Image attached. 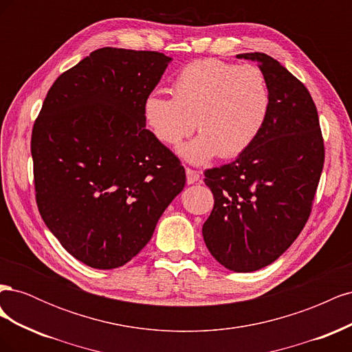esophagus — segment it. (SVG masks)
<instances>
[{
  "mask_svg": "<svg viewBox=\"0 0 352 352\" xmlns=\"http://www.w3.org/2000/svg\"><path fill=\"white\" fill-rule=\"evenodd\" d=\"M198 180H199V173L197 172V170L186 168V182L189 185H192V184L198 182Z\"/></svg>",
  "mask_w": 352,
  "mask_h": 352,
  "instance_id": "obj_1",
  "label": "esophagus"
}]
</instances>
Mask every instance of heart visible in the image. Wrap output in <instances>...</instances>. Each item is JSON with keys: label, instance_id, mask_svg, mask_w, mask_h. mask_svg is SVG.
Masks as SVG:
<instances>
[{"label": "heart", "instance_id": "heart-1", "mask_svg": "<svg viewBox=\"0 0 352 352\" xmlns=\"http://www.w3.org/2000/svg\"><path fill=\"white\" fill-rule=\"evenodd\" d=\"M170 91L173 100L146 95L144 123L167 146L182 142L197 126L199 135L179 148L190 164L242 154L257 138L269 109L267 85L258 67L217 58L189 63L176 73Z\"/></svg>", "mask_w": 352, "mask_h": 352}]
</instances>
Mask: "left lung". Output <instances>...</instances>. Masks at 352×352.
<instances>
[{"label":"left lung","instance_id":"8db88e82","mask_svg":"<svg viewBox=\"0 0 352 352\" xmlns=\"http://www.w3.org/2000/svg\"><path fill=\"white\" fill-rule=\"evenodd\" d=\"M255 61L269 91V109L254 142L235 162L206 170L214 207L202 226L210 254L236 273L278 260L310 216L324 163L318 116L310 92L278 60Z\"/></svg>","mask_w":352,"mask_h":352}]
</instances>
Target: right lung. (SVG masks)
Here are the masks:
<instances>
[{"instance_id":"add662e5","label":"right lung","mask_w":352,"mask_h":352,"mask_svg":"<svg viewBox=\"0 0 352 352\" xmlns=\"http://www.w3.org/2000/svg\"><path fill=\"white\" fill-rule=\"evenodd\" d=\"M155 51L95 50L52 83L32 131L42 219L92 269L124 265L186 182L146 129L142 102L172 63Z\"/></svg>"}]
</instances>
